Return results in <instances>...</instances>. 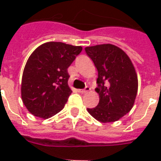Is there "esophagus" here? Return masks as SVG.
<instances>
[{
  "instance_id": "1",
  "label": "esophagus",
  "mask_w": 161,
  "mask_h": 161,
  "mask_svg": "<svg viewBox=\"0 0 161 161\" xmlns=\"http://www.w3.org/2000/svg\"><path fill=\"white\" fill-rule=\"evenodd\" d=\"M90 91H91V88L89 86H86L84 90H78V92H80V93H88Z\"/></svg>"
}]
</instances>
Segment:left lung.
<instances>
[{
    "mask_svg": "<svg viewBox=\"0 0 161 161\" xmlns=\"http://www.w3.org/2000/svg\"><path fill=\"white\" fill-rule=\"evenodd\" d=\"M96 66L99 95L97 106L87 109L102 123L115 122L131 110L138 92V76L126 53L113 44H99L85 48Z\"/></svg>",
    "mask_w": 161,
    "mask_h": 161,
    "instance_id": "obj_1",
    "label": "left lung"
}]
</instances>
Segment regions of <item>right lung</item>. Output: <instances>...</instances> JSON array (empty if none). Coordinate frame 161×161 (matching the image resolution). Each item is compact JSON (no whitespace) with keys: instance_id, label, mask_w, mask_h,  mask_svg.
I'll return each mask as SVG.
<instances>
[{"instance_id":"1","label":"right lung","mask_w":161,"mask_h":161,"mask_svg":"<svg viewBox=\"0 0 161 161\" xmlns=\"http://www.w3.org/2000/svg\"><path fill=\"white\" fill-rule=\"evenodd\" d=\"M83 48L49 42L33 51L23 69L21 94L34 116L49 119L63 110L72 91L68 85V68Z\"/></svg>"}]
</instances>
